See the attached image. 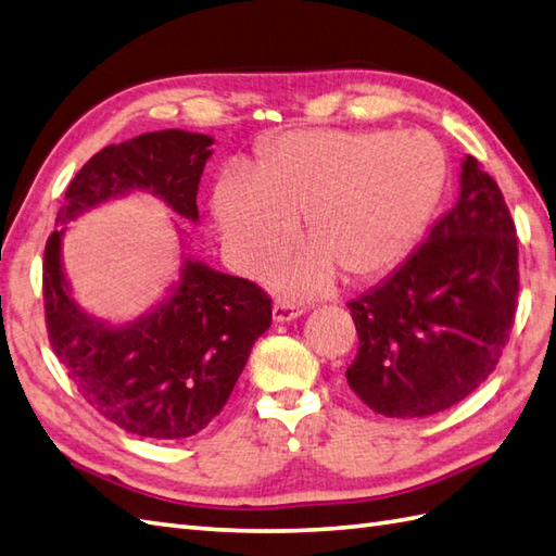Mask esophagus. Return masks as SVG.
I'll return each instance as SVG.
<instances>
[{
    "mask_svg": "<svg viewBox=\"0 0 556 556\" xmlns=\"http://www.w3.org/2000/svg\"><path fill=\"white\" fill-rule=\"evenodd\" d=\"M305 309L301 305H295L293 301H277L273 305V319L275 321H291V319H299Z\"/></svg>",
    "mask_w": 556,
    "mask_h": 556,
    "instance_id": "esophagus-1",
    "label": "esophagus"
}]
</instances>
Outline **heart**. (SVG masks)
<instances>
[{
    "mask_svg": "<svg viewBox=\"0 0 556 556\" xmlns=\"http://www.w3.org/2000/svg\"><path fill=\"white\" fill-rule=\"evenodd\" d=\"M445 156L426 132L295 130L267 141L249 173L227 170L213 213L235 263L261 269L287 249L303 215L305 247L275 281L295 293L329 289L339 273H389L429 225Z\"/></svg>",
    "mask_w": 556,
    "mask_h": 556,
    "instance_id": "1",
    "label": "heart"
}]
</instances>
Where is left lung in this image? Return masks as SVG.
<instances>
[{"label": "left lung", "instance_id": "1", "mask_svg": "<svg viewBox=\"0 0 556 556\" xmlns=\"http://www.w3.org/2000/svg\"><path fill=\"white\" fill-rule=\"evenodd\" d=\"M519 293V243L502 191L473 156L459 193L407 261L348 303L359 351L348 386L383 417H431L500 363Z\"/></svg>", "mask_w": 556, "mask_h": 556}]
</instances>
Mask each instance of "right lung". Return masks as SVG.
<instances>
[{"label":"right lung","mask_w":556,"mask_h":556,"mask_svg":"<svg viewBox=\"0 0 556 556\" xmlns=\"http://www.w3.org/2000/svg\"><path fill=\"white\" fill-rule=\"evenodd\" d=\"M213 137L144 132L101 149L73 177L45 251L49 343L68 379L101 417L156 441L199 433L231 395L273 303L253 281L213 269L179 235V273L161 301L130 321H109L77 303L63 267L68 223L109 201L144 191L199 225L197 193Z\"/></svg>","instance_id":"obj_1"}]
</instances>
